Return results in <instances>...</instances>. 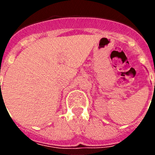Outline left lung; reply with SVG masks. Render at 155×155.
Wrapping results in <instances>:
<instances>
[{
    "label": "left lung",
    "instance_id": "8db88e82",
    "mask_svg": "<svg viewBox=\"0 0 155 155\" xmlns=\"http://www.w3.org/2000/svg\"><path fill=\"white\" fill-rule=\"evenodd\" d=\"M154 88H155V83H154Z\"/></svg>",
    "mask_w": 155,
    "mask_h": 155
}]
</instances>
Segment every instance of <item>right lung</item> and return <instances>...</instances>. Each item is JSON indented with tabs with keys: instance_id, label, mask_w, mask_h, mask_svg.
Returning <instances> with one entry per match:
<instances>
[{
	"instance_id": "1",
	"label": "right lung",
	"mask_w": 155,
	"mask_h": 155,
	"mask_svg": "<svg viewBox=\"0 0 155 155\" xmlns=\"http://www.w3.org/2000/svg\"><path fill=\"white\" fill-rule=\"evenodd\" d=\"M1 95H2V94H1ZM1 94H0V98H1Z\"/></svg>"
}]
</instances>
